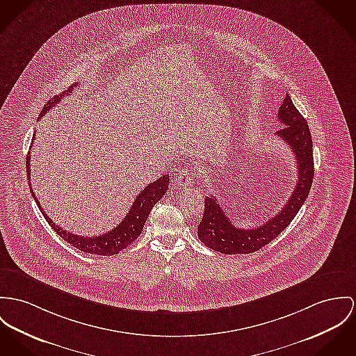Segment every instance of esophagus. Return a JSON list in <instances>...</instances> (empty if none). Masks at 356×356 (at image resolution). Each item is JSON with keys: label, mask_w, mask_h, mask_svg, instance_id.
I'll use <instances>...</instances> for the list:
<instances>
[{"label": "esophagus", "mask_w": 356, "mask_h": 356, "mask_svg": "<svg viewBox=\"0 0 356 356\" xmlns=\"http://www.w3.org/2000/svg\"><path fill=\"white\" fill-rule=\"evenodd\" d=\"M195 180V173L188 169H183L179 172V175L176 176V183L179 187L184 188V187H190Z\"/></svg>", "instance_id": "34e87169"}]
</instances>
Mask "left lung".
<instances>
[{"instance_id": "1", "label": "left lung", "mask_w": 356, "mask_h": 356, "mask_svg": "<svg viewBox=\"0 0 356 356\" xmlns=\"http://www.w3.org/2000/svg\"><path fill=\"white\" fill-rule=\"evenodd\" d=\"M276 118L284 124L282 130L276 131V137L282 138L291 147L297 161L298 180L293 195L275 217L253 229L236 227L220 209L218 199L213 195L206 196L204 214L197 226V237L207 248L225 254L259 250L270 244L289 226L305 203L314 176L312 134L307 122L296 108L289 95H286Z\"/></svg>"}]
</instances>
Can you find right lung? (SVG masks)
Returning a JSON list of instances; mask_svg holds the SVG:
<instances>
[{
	"label": "right lung",
	"instance_id": "add662e5",
	"mask_svg": "<svg viewBox=\"0 0 356 356\" xmlns=\"http://www.w3.org/2000/svg\"><path fill=\"white\" fill-rule=\"evenodd\" d=\"M77 88V85H72L69 86L67 90L62 92L60 95H56L53 99L49 100V103L43 107V110L40 112L38 120L40 118H43V115L47 111L51 110L55 104H58L62 97L69 96L72 93V90ZM35 140V134L32 136V142ZM31 150V147H29ZM27 175H28V184H29V191L32 193L39 210L42 211V214L44 216L46 220L49 222V225L54 229L56 234L59 237H62L67 244H72V246L80 249L81 252L85 253H92V254H99V256H112L119 253L120 250H123L124 248L133 244V241H136L138 236L142 233L143 225L146 222V219L149 217L153 206L163 197L165 192L168 191V186H169V175H164L163 177H160L159 180L150 183L147 187H145L142 191L138 193L136 200L133 202L131 209L129 210L127 216L124 219L108 233H104L102 236H96V237H82V236H77L73 233H69L66 230H63L59 225H55L53 219L50 218L42 209L40 203L38 202L33 190L31 188V154L28 153L27 161Z\"/></svg>",
	"mask_w": 356,
	"mask_h": 356
}]
</instances>
